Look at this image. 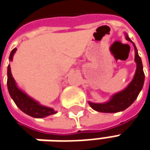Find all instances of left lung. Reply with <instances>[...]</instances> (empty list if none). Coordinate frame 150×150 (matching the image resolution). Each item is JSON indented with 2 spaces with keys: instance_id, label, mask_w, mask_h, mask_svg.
<instances>
[{
  "instance_id": "obj_1",
  "label": "left lung",
  "mask_w": 150,
  "mask_h": 150,
  "mask_svg": "<svg viewBox=\"0 0 150 150\" xmlns=\"http://www.w3.org/2000/svg\"><path fill=\"white\" fill-rule=\"evenodd\" d=\"M125 38L128 41H130L134 47V53H135L134 61L136 63L135 74L134 75V78L131 80V82L128 85L125 89L113 95L107 102L99 104V103H93L89 101V105H91V108L98 112L117 113L126 110L128 107H129L134 102L139 92L142 90L144 82V73L143 70L142 60L138 54V50L135 45L129 39V37L126 33H125Z\"/></svg>"
}]
</instances>
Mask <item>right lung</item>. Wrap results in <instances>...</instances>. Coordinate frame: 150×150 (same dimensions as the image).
<instances>
[{
    "mask_svg": "<svg viewBox=\"0 0 150 150\" xmlns=\"http://www.w3.org/2000/svg\"><path fill=\"white\" fill-rule=\"evenodd\" d=\"M16 50L17 49L15 48L11 52L9 57L10 61L13 59L14 54L16 53ZM7 88L9 94L15 102V104L21 110L23 111L25 114L30 116L34 118H45L57 113L52 108L40 105L38 101L34 100L33 98L29 96L26 93H25L22 90L19 88L12 77L10 65L7 67Z\"/></svg>",
    "mask_w": 150,
    "mask_h": 150,
    "instance_id": "1",
    "label": "right lung"
}]
</instances>
